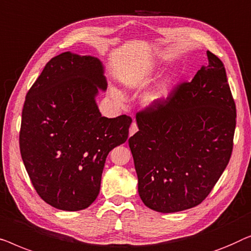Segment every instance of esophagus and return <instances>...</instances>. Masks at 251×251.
<instances>
[{
	"mask_svg": "<svg viewBox=\"0 0 251 251\" xmlns=\"http://www.w3.org/2000/svg\"><path fill=\"white\" fill-rule=\"evenodd\" d=\"M137 132V125L135 124V123H132V125H130L129 127V136L134 135Z\"/></svg>",
	"mask_w": 251,
	"mask_h": 251,
	"instance_id": "esophagus-1",
	"label": "esophagus"
}]
</instances>
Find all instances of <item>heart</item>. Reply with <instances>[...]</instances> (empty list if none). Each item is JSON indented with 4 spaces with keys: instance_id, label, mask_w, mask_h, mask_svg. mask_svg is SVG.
<instances>
[{
    "instance_id": "obj_1",
    "label": "heart",
    "mask_w": 251,
    "mask_h": 251,
    "mask_svg": "<svg viewBox=\"0 0 251 251\" xmlns=\"http://www.w3.org/2000/svg\"><path fill=\"white\" fill-rule=\"evenodd\" d=\"M146 78L147 77H144V76L140 77L139 82H137L136 84L142 83V80ZM172 85H173V77H168V78L162 80L159 85H157L153 90L148 92V93L144 95L142 99L143 104L146 105V107L153 108V107H157V105L162 103V102H164L166 99L168 98L169 92H171V89H172ZM109 93H110L111 98L114 99V100L118 101V102L122 101V95H121V93H119V91L117 89L111 87V89L109 90Z\"/></svg>"
}]
</instances>
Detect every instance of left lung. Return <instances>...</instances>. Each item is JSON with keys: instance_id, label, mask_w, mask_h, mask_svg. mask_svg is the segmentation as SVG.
Instances as JSON below:
<instances>
[{"instance_id": "obj_1", "label": "left lung", "mask_w": 251, "mask_h": 251, "mask_svg": "<svg viewBox=\"0 0 251 251\" xmlns=\"http://www.w3.org/2000/svg\"><path fill=\"white\" fill-rule=\"evenodd\" d=\"M208 62L164 103L136 115L129 137L141 200L159 213L202 202L230 161L235 103L223 63Z\"/></svg>"}]
</instances>
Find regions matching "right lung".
<instances>
[{
	"label": "right lung",
	"mask_w": 251,
	"mask_h": 251,
	"mask_svg": "<svg viewBox=\"0 0 251 251\" xmlns=\"http://www.w3.org/2000/svg\"><path fill=\"white\" fill-rule=\"evenodd\" d=\"M107 86L102 61L68 51L47 63L26 95L21 158L38 196L56 209L91 206L105 158L128 137L132 119L99 110L97 97Z\"/></svg>",
	"instance_id": "add662e5"
}]
</instances>
